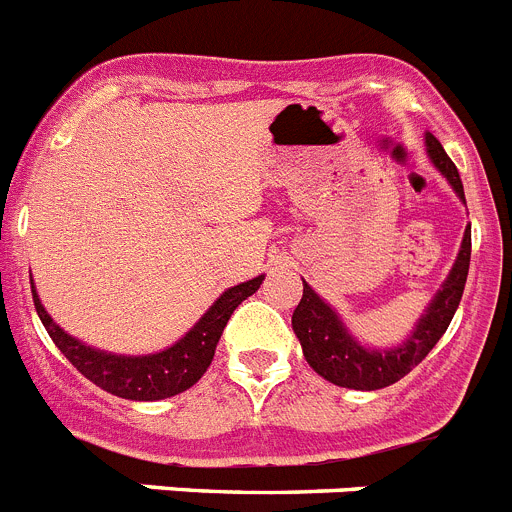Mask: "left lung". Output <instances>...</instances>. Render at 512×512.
<instances>
[{
  "label": "left lung",
  "instance_id": "obj_1",
  "mask_svg": "<svg viewBox=\"0 0 512 512\" xmlns=\"http://www.w3.org/2000/svg\"><path fill=\"white\" fill-rule=\"evenodd\" d=\"M425 151L431 156L433 166L449 179L454 192L459 194V200L467 205L459 171L431 133H425ZM469 256H472V228L464 230L459 256H456L446 282L428 302L425 312L415 323L413 333L395 348L361 346L348 333L343 320L338 318V312L328 302L320 300V295L310 284L302 282V300L292 315V328L300 338L307 364L323 379L338 384V387H348V390H382V387L400 382L405 374L413 372L415 366L431 354V348L441 341V336L449 328L461 295H464Z\"/></svg>",
  "mask_w": 512,
  "mask_h": 512
}]
</instances>
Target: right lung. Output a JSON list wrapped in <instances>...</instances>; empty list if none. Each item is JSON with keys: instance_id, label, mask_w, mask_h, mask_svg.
<instances>
[{"instance_id": "add662e5", "label": "right lung", "mask_w": 512, "mask_h": 512, "mask_svg": "<svg viewBox=\"0 0 512 512\" xmlns=\"http://www.w3.org/2000/svg\"><path fill=\"white\" fill-rule=\"evenodd\" d=\"M264 282V274L256 279H248L243 284L225 289L223 295L212 302L210 310L202 315L187 336L179 338L174 346L158 351V354L146 356H122V354H107L99 348L81 343L79 338L69 336L66 330L58 328L53 318L40 305V297L33 287V302L38 310L40 323L45 325L48 336L58 346L66 359L79 369L89 382L102 387L110 395L125 397V400H164V397H174L179 392L189 390L197 379L207 372V366L212 364L215 348L220 336H223L225 325H228L230 315L246 297H251L256 289ZM33 284V279H30Z\"/></svg>"}]
</instances>
